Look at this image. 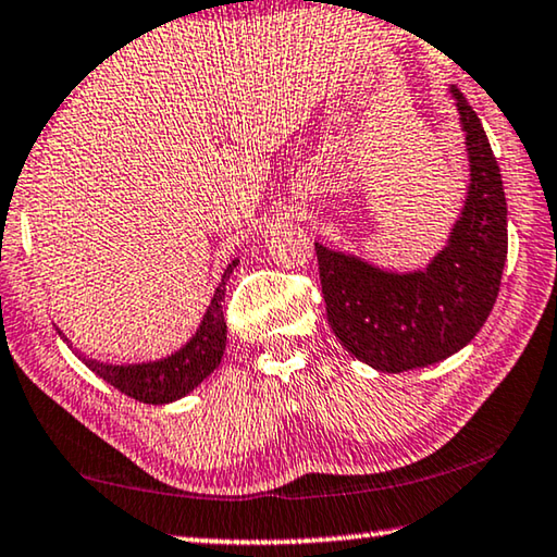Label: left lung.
<instances>
[{
  "label": "left lung",
  "mask_w": 557,
  "mask_h": 557,
  "mask_svg": "<svg viewBox=\"0 0 557 557\" xmlns=\"http://www.w3.org/2000/svg\"><path fill=\"white\" fill-rule=\"evenodd\" d=\"M470 152V193L445 251L426 271L386 273L317 248L326 317L346 351L379 372H407L453 357L493 311L507 259L503 175L478 112L453 90Z\"/></svg>",
  "instance_id": "obj_1"
}]
</instances>
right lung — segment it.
I'll list each match as a JSON object with an SVG mask.
<instances>
[{
    "instance_id": "add662e5",
    "label": "right lung",
    "mask_w": 557,
    "mask_h": 557,
    "mask_svg": "<svg viewBox=\"0 0 557 557\" xmlns=\"http://www.w3.org/2000/svg\"><path fill=\"white\" fill-rule=\"evenodd\" d=\"M236 265L238 261H231L228 269L223 271L221 284L215 288L213 301L208 306L196 336H193L181 351L171 354L168 359L148 361V364H127V367H112L92 359H83V361L100 379L115 386L117 392L127 394L131 399L145 401V405H168V401L185 397V394L196 389V386L221 364V357L225 351V317H223L225 281L231 278V273ZM64 342H67V338H64Z\"/></svg>"
}]
</instances>
